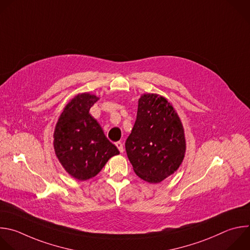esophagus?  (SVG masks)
Here are the masks:
<instances>
[{
  "mask_svg": "<svg viewBox=\"0 0 250 250\" xmlns=\"http://www.w3.org/2000/svg\"><path fill=\"white\" fill-rule=\"evenodd\" d=\"M116 146L118 147V149L120 150V152H121V153H124V144H123L121 141L116 142Z\"/></svg>",
  "mask_w": 250,
  "mask_h": 250,
  "instance_id": "esophagus-1",
  "label": "esophagus"
}]
</instances>
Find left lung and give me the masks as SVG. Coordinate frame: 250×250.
<instances>
[{
  "instance_id": "1",
  "label": "left lung",
  "mask_w": 250,
  "mask_h": 250,
  "mask_svg": "<svg viewBox=\"0 0 250 250\" xmlns=\"http://www.w3.org/2000/svg\"><path fill=\"white\" fill-rule=\"evenodd\" d=\"M185 129L173 105L165 97L142 94L125 150L134 173L149 184L173 175L186 155Z\"/></svg>"
}]
</instances>
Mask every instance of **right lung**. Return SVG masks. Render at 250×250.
Segmentation results:
<instances>
[{"instance_id":"obj_1","label":"right lung","mask_w":250,"mask_h":250,"mask_svg":"<svg viewBox=\"0 0 250 250\" xmlns=\"http://www.w3.org/2000/svg\"><path fill=\"white\" fill-rule=\"evenodd\" d=\"M98 100L88 92L77 94L65 105L55 126V154L65 172L77 181L95 177L110 158L120 154L89 114Z\"/></svg>"}]
</instances>
